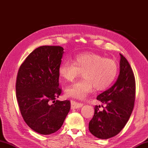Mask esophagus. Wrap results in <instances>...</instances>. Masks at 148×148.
Here are the masks:
<instances>
[{"mask_svg":"<svg viewBox=\"0 0 148 148\" xmlns=\"http://www.w3.org/2000/svg\"><path fill=\"white\" fill-rule=\"evenodd\" d=\"M83 103H80L76 101L71 100V109H74V108H78L80 107H82L83 106Z\"/></svg>","mask_w":148,"mask_h":148,"instance_id":"obj_1","label":"esophagus"}]
</instances>
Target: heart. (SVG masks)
I'll return each mask as SVG.
<instances>
[{
	"label": "heart",
	"instance_id": "1",
	"mask_svg": "<svg viewBox=\"0 0 148 148\" xmlns=\"http://www.w3.org/2000/svg\"><path fill=\"white\" fill-rule=\"evenodd\" d=\"M117 69L114 60L96 53L86 52L75 56L73 62H62L59 68V75L66 82H71L82 72L84 79L66 87L65 95L67 97L83 99L95 88L102 91L109 87L116 77Z\"/></svg>",
	"mask_w": 148,
	"mask_h": 148
}]
</instances>
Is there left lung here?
I'll list each match as a JSON object with an SVG mask.
<instances>
[{"instance_id": "left-lung-1", "label": "left lung", "mask_w": 148, "mask_h": 148, "mask_svg": "<svg viewBox=\"0 0 148 148\" xmlns=\"http://www.w3.org/2000/svg\"><path fill=\"white\" fill-rule=\"evenodd\" d=\"M120 57V71L116 82L96 98L105 107L100 111L99 106L96 105L94 116L89 123L90 132L101 139L118 134L128 122L134 107V74L125 57L121 53Z\"/></svg>"}]
</instances>
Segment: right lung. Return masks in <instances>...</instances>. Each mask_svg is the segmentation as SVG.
Returning a JSON list of instances; mask_svg holds the SVG:
<instances>
[{
    "label": "right lung",
    "mask_w": 148,
    "mask_h": 148,
    "mask_svg": "<svg viewBox=\"0 0 148 148\" xmlns=\"http://www.w3.org/2000/svg\"><path fill=\"white\" fill-rule=\"evenodd\" d=\"M60 46H42L29 54L18 72L16 92L23 118L42 135L61 128L70 109L69 100H55L61 94L59 68L64 53Z\"/></svg>",
    "instance_id": "add662e5"
}]
</instances>
